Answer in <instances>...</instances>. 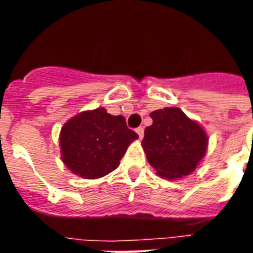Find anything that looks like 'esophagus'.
<instances>
[{
  "label": "esophagus",
  "instance_id": "34e87169",
  "mask_svg": "<svg viewBox=\"0 0 253 253\" xmlns=\"http://www.w3.org/2000/svg\"><path fill=\"white\" fill-rule=\"evenodd\" d=\"M135 131H137V134L139 135V138L142 139L143 135H144V129H143V126H139V128L135 129Z\"/></svg>",
  "mask_w": 253,
  "mask_h": 253
}]
</instances>
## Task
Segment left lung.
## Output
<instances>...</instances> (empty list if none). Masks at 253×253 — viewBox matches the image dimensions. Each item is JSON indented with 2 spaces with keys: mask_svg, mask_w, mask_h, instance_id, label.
I'll return each mask as SVG.
<instances>
[{
  "mask_svg": "<svg viewBox=\"0 0 253 253\" xmlns=\"http://www.w3.org/2000/svg\"><path fill=\"white\" fill-rule=\"evenodd\" d=\"M151 118L153 124L147 126L142 140L149 165L169 180L191 173L207 151L208 137L202 126L177 107L156 110Z\"/></svg>",
  "mask_w": 253,
  "mask_h": 253,
  "instance_id": "8db88e82",
  "label": "left lung"
}]
</instances>
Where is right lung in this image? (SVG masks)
<instances>
[{
	"label": "right lung",
	"instance_id": "obj_1",
	"mask_svg": "<svg viewBox=\"0 0 253 253\" xmlns=\"http://www.w3.org/2000/svg\"><path fill=\"white\" fill-rule=\"evenodd\" d=\"M137 138L124 116L110 115L104 107L84 111L62 128V160L81 177H102L118 169L130 142Z\"/></svg>",
	"mask_w": 253,
	"mask_h": 253
}]
</instances>
